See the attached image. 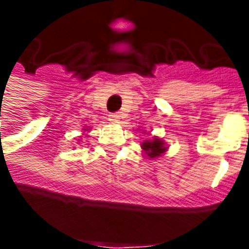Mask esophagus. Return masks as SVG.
I'll return each mask as SVG.
<instances>
[{"instance_id": "1", "label": "esophagus", "mask_w": 249, "mask_h": 249, "mask_svg": "<svg viewBox=\"0 0 249 249\" xmlns=\"http://www.w3.org/2000/svg\"><path fill=\"white\" fill-rule=\"evenodd\" d=\"M120 117H121V116H120V113L119 112H116V113H110L109 114V120H110V121H112V123H119L120 121Z\"/></svg>"}]
</instances>
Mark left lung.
<instances>
[{
	"label": "left lung",
	"mask_w": 249,
	"mask_h": 249,
	"mask_svg": "<svg viewBox=\"0 0 249 249\" xmlns=\"http://www.w3.org/2000/svg\"><path fill=\"white\" fill-rule=\"evenodd\" d=\"M141 148L149 159L161 156L162 153L167 151V146L164 145V142L157 137H153L152 140H145L141 144Z\"/></svg>",
	"instance_id": "obj_1"
}]
</instances>
